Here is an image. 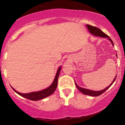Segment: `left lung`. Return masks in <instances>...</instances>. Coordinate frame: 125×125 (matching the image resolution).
I'll return each instance as SVG.
<instances>
[{
	"label": "left lung",
	"mask_w": 125,
	"mask_h": 125,
	"mask_svg": "<svg viewBox=\"0 0 125 125\" xmlns=\"http://www.w3.org/2000/svg\"><path fill=\"white\" fill-rule=\"evenodd\" d=\"M86 27L88 28V31H89L90 33H91L92 35L95 36L102 37H107V38H108L107 39H108V40L110 41L111 42H112V45L114 46L113 42L112 39L110 38V37H109V36H107L106 34H105L104 32H102V31L100 30V29H99L98 28H97V27L92 26V25H88V24L86 25ZM116 56H117V54H116ZM116 77H117V76H115V77L114 78V80L112 81V83H111V84L109 85V86L106 87V88L105 89H103V90H100V91H93V90H92L87 89L81 88V87L79 86L77 84L76 81H75V85H76V86L77 87V88L78 89V90H79L80 92H81L82 93H83V94L90 95V96H93V97H97V96H99V95L101 94H102L104 93V92H105L106 90L107 89H109L111 86H112V84L114 82V81L115 80Z\"/></svg>",
	"instance_id": "obj_1"
}]
</instances>
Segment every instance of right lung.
<instances>
[{"label": "right lung", "mask_w": 125, "mask_h": 125, "mask_svg": "<svg viewBox=\"0 0 125 125\" xmlns=\"http://www.w3.org/2000/svg\"><path fill=\"white\" fill-rule=\"evenodd\" d=\"M61 69V67L60 66L59 69H58L57 73H56L55 78L53 80L52 84L49 86L48 88L45 89L40 90V91L38 92H31V93H19V92H17L16 90H15L11 86V88H12V89L16 92V93H18L19 95H21V96L24 97L25 98L28 99V100H32V101H37L42 100V99L45 98L46 97L49 96V95L52 94L55 91L56 88L57 86V82H58V78H59V76L60 74V72Z\"/></svg>", "instance_id": "add662e5"}]
</instances>
